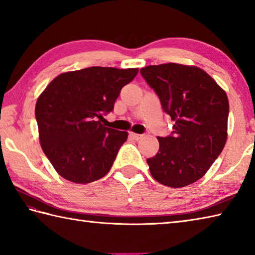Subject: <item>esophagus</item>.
I'll return each instance as SVG.
<instances>
[{
    "instance_id": "1",
    "label": "esophagus",
    "mask_w": 255,
    "mask_h": 255,
    "mask_svg": "<svg viewBox=\"0 0 255 255\" xmlns=\"http://www.w3.org/2000/svg\"><path fill=\"white\" fill-rule=\"evenodd\" d=\"M129 136H130V138H132L133 140H139V139H141V134H139V133H134V132H129Z\"/></svg>"
}]
</instances>
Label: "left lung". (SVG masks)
Listing matches in <instances>:
<instances>
[{"instance_id": "8db88e82", "label": "left lung", "mask_w": 255, "mask_h": 255, "mask_svg": "<svg viewBox=\"0 0 255 255\" xmlns=\"http://www.w3.org/2000/svg\"><path fill=\"white\" fill-rule=\"evenodd\" d=\"M140 73L175 122L160 148L147 159L151 175L169 187H183L202 178L227 141L229 102L226 92L204 70L164 63Z\"/></svg>"}]
</instances>
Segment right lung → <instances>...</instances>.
Masks as SVG:
<instances>
[{
  "mask_svg": "<svg viewBox=\"0 0 255 255\" xmlns=\"http://www.w3.org/2000/svg\"><path fill=\"white\" fill-rule=\"evenodd\" d=\"M137 68L91 67L58 75L38 97L35 116L42 151L66 180L86 184L105 176L128 132L101 124Z\"/></svg>",
  "mask_w": 255,
  "mask_h": 255,
  "instance_id": "add662e5",
  "label": "right lung"
}]
</instances>
